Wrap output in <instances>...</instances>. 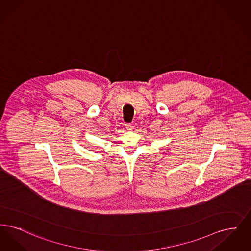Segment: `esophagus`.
I'll return each instance as SVG.
<instances>
[{
  "label": "esophagus",
  "mask_w": 251,
  "mask_h": 251,
  "mask_svg": "<svg viewBox=\"0 0 251 251\" xmlns=\"http://www.w3.org/2000/svg\"><path fill=\"white\" fill-rule=\"evenodd\" d=\"M125 127H126V129H127L128 131H131V130H132V124H131V123H126V124H125Z\"/></svg>",
  "instance_id": "obj_1"
}]
</instances>
